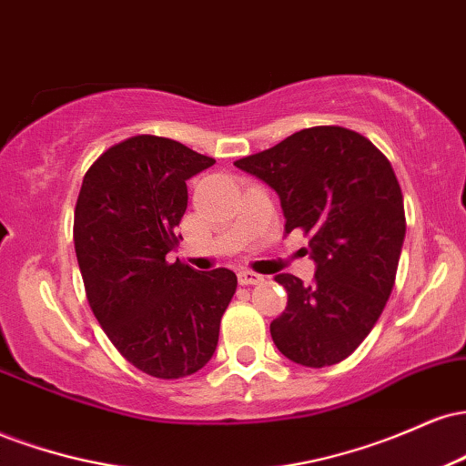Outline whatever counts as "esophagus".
<instances>
[{"mask_svg": "<svg viewBox=\"0 0 466 466\" xmlns=\"http://www.w3.org/2000/svg\"><path fill=\"white\" fill-rule=\"evenodd\" d=\"M265 278L260 276V274H254V271H249V269H243V271H238V282L240 285H260V282H263Z\"/></svg>", "mask_w": 466, "mask_h": 466, "instance_id": "34e87169", "label": "esophagus"}]
</instances>
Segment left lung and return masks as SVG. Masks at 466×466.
<instances>
[{
	"instance_id": "left-lung-1",
	"label": "left lung",
	"mask_w": 466,
	"mask_h": 466,
	"mask_svg": "<svg viewBox=\"0 0 466 466\" xmlns=\"http://www.w3.org/2000/svg\"><path fill=\"white\" fill-rule=\"evenodd\" d=\"M234 166L276 190L285 232L304 229L313 282L278 274L287 309L269 330L307 368L339 363L381 318L405 238L400 186L386 155L344 127L302 129Z\"/></svg>"
}]
</instances>
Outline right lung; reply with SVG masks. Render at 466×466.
I'll return each instance as SVG.
<instances>
[{"mask_svg": "<svg viewBox=\"0 0 466 466\" xmlns=\"http://www.w3.org/2000/svg\"><path fill=\"white\" fill-rule=\"evenodd\" d=\"M215 159L157 136L105 151L85 173L74 248L89 307L127 361L179 379L212 360L237 274L197 271L166 254L188 208L186 181Z\"/></svg>", "mask_w": 466, "mask_h": 466, "instance_id": "right-lung-1", "label": "right lung"}]
</instances>
